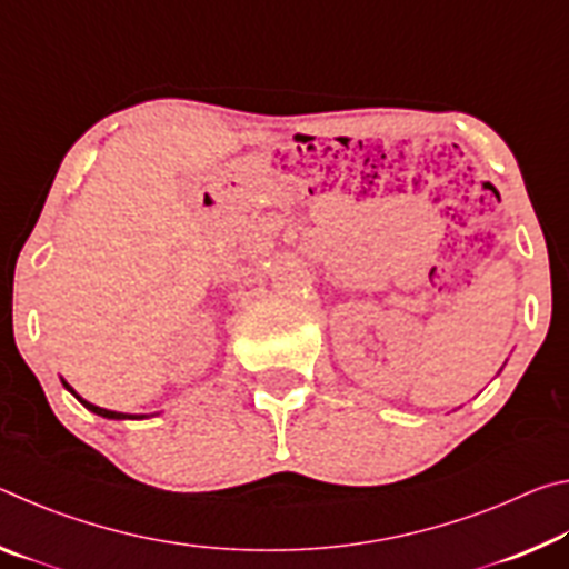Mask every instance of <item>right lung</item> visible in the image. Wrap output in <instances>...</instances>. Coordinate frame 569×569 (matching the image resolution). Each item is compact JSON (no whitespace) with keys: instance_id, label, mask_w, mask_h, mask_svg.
<instances>
[{"instance_id":"right-lung-1","label":"right lung","mask_w":569,"mask_h":569,"mask_svg":"<svg viewBox=\"0 0 569 569\" xmlns=\"http://www.w3.org/2000/svg\"><path fill=\"white\" fill-rule=\"evenodd\" d=\"M64 383V381H62ZM64 387H67V383H64ZM67 389H70V387H67ZM72 391V389H70ZM74 393V391H72ZM74 397H77V393H74ZM77 399H80L82 403H84V407H88L90 411H94V413H100V417H108V419H142V417H130V413H120V411H110V409H100V407H94V403H90V401H84L82 397H77Z\"/></svg>"}]
</instances>
